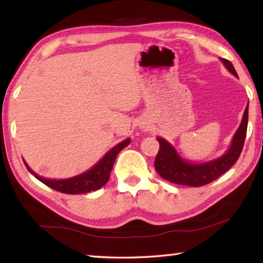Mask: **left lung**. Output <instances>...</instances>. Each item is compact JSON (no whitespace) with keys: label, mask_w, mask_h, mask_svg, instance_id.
<instances>
[{"label":"left lung","mask_w":263,"mask_h":263,"mask_svg":"<svg viewBox=\"0 0 263 263\" xmlns=\"http://www.w3.org/2000/svg\"><path fill=\"white\" fill-rule=\"evenodd\" d=\"M220 60L225 65V67L229 69V72L232 73L234 77H238L233 65L229 60ZM247 124L248 104L245 109L241 124L235 132L228 152L221 155L220 158L203 163H191L186 161L180 157L176 149L166 139L160 137L157 138L160 148L154 162L155 171L159 173V175L162 179L175 184L202 186L210 183L224 174L225 172H228L237 162L243 147L245 138H246L247 133Z\"/></svg>","instance_id":"left-lung-1"}]
</instances>
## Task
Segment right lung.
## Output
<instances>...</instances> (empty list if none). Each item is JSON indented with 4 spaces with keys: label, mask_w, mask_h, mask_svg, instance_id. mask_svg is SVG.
Masks as SVG:
<instances>
[{
    "label": "right lung",
    "mask_w": 263,
    "mask_h": 263,
    "mask_svg": "<svg viewBox=\"0 0 263 263\" xmlns=\"http://www.w3.org/2000/svg\"><path fill=\"white\" fill-rule=\"evenodd\" d=\"M130 139H125L122 142H119L118 145H116L115 147L111 148L108 153H106L103 158H102L99 162H97L94 167L89 169L88 172H84L82 174L78 176L70 177V179L65 180H48L45 177H42L35 174L33 171H31V168L28 166L24 160V163L28 171L32 174L35 179H38L44 184H46L50 188L54 189L57 191L64 194L69 195H78V194H86L90 193V191H95L103 186L106 182H108L110 177L111 169H112L114 162L116 158H117L118 153L121 151L126 147L130 144Z\"/></svg>",
    "instance_id": "1"
}]
</instances>
